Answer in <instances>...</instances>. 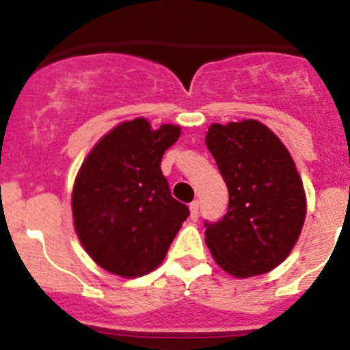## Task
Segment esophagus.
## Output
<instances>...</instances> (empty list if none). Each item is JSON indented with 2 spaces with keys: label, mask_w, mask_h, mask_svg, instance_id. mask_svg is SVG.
<instances>
[{
  "label": "esophagus",
  "mask_w": 350,
  "mask_h": 350,
  "mask_svg": "<svg viewBox=\"0 0 350 350\" xmlns=\"http://www.w3.org/2000/svg\"><path fill=\"white\" fill-rule=\"evenodd\" d=\"M198 206H200L198 200H193V202L190 204V218L193 219V221H197L198 219Z\"/></svg>",
  "instance_id": "obj_1"
}]
</instances>
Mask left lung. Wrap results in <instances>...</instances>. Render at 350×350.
<instances>
[{
  "mask_svg": "<svg viewBox=\"0 0 350 350\" xmlns=\"http://www.w3.org/2000/svg\"><path fill=\"white\" fill-rule=\"evenodd\" d=\"M206 144L228 188L225 216L204 223L214 261L241 279L270 272L291 253L305 221L297 165L258 120L213 124Z\"/></svg>",
  "mask_w": 350,
  "mask_h": 350,
  "instance_id": "left-lung-1",
  "label": "left lung"
}]
</instances>
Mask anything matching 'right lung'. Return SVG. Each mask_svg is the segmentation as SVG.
<instances>
[{"label": "right lung", "mask_w": 350, "mask_h": 350, "mask_svg": "<svg viewBox=\"0 0 350 350\" xmlns=\"http://www.w3.org/2000/svg\"><path fill=\"white\" fill-rule=\"evenodd\" d=\"M178 125L153 131L144 118L109 131L87 155L73 187L75 230L108 272L141 277L165 258L190 209L172 198L160 162Z\"/></svg>", "instance_id": "add662e5"}]
</instances>
